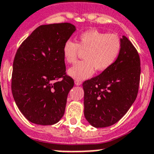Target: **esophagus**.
I'll return each mask as SVG.
<instances>
[{
	"mask_svg": "<svg viewBox=\"0 0 154 154\" xmlns=\"http://www.w3.org/2000/svg\"><path fill=\"white\" fill-rule=\"evenodd\" d=\"M75 84L76 85H80L82 84V82L79 81V80H75Z\"/></svg>",
	"mask_w": 154,
	"mask_h": 154,
	"instance_id": "obj_1",
	"label": "esophagus"
}]
</instances>
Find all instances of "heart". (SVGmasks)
Instances as JSON below:
<instances>
[{
	"label": "heart",
	"mask_w": 154,
	"mask_h": 154,
	"mask_svg": "<svg viewBox=\"0 0 154 154\" xmlns=\"http://www.w3.org/2000/svg\"><path fill=\"white\" fill-rule=\"evenodd\" d=\"M85 51L84 61L78 62L68 70V74L76 80L90 78L97 71L108 69L116 62L121 50L119 36L114 33H107L89 29L82 32L79 36V42L68 39L63 47L65 61L74 63L80 52Z\"/></svg>",
	"instance_id": "obj_1"
}]
</instances>
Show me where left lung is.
I'll list each match as a JSON object with an SVG mask.
<instances>
[{"instance_id": "obj_1", "label": "left lung", "mask_w": 154, "mask_h": 154, "mask_svg": "<svg viewBox=\"0 0 154 154\" xmlns=\"http://www.w3.org/2000/svg\"><path fill=\"white\" fill-rule=\"evenodd\" d=\"M116 62L99 75L84 82V115L94 128L117 123L137 98L140 61L137 49L125 36Z\"/></svg>"}]
</instances>
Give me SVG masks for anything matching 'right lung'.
Segmentation results:
<instances>
[{"label":"right lung","instance_id":"1","mask_svg":"<svg viewBox=\"0 0 154 154\" xmlns=\"http://www.w3.org/2000/svg\"><path fill=\"white\" fill-rule=\"evenodd\" d=\"M75 29L69 23L42 25L17 51L11 90L17 106L32 123L54 125L64 115L74 81L66 75L63 47Z\"/></svg>","mask_w":154,"mask_h":154}]
</instances>
